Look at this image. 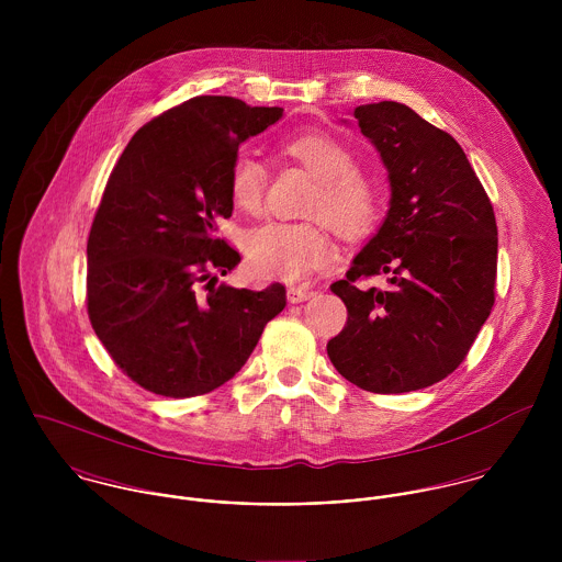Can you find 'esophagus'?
Segmentation results:
<instances>
[{
    "label": "esophagus",
    "mask_w": 562,
    "mask_h": 562,
    "mask_svg": "<svg viewBox=\"0 0 562 562\" xmlns=\"http://www.w3.org/2000/svg\"><path fill=\"white\" fill-rule=\"evenodd\" d=\"M316 292L312 288H305V285H292L288 288V301L290 303H305L314 296Z\"/></svg>",
    "instance_id": "obj_1"
}]
</instances>
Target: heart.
<instances>
[{
    "mask_svg": "<svg viewBox=\"0 0 562 562\" xmlns=\"http://www.w3.org/2000/svg\"><path fill=\"white\" fill-rule=\"evenodd\" d=\"M283 151L318 179L307 207L310 216H321L344 238L366 236L374 227L381 212L379 188L355 170V156L344 143L322 132H305L288 138ZM263 190V164L250 154H238L229 170L232 203L246 214H257ZM241 248L250 274L288 283L305 281L335 257V246L322 223L272 221L250 229Z\"/></svg>",
    "mask_w": 562,
    "mask_h": 562,
    "instance_id": "b5f03b06",
    "label": "heart"
}]
</instances>
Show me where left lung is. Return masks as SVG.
<instances>
[{
    "label": "left lung",
    "mask_w": 562,
    "mask_h": 562,
    "mask_svg": "<svg viewBox=\"0 0 562 562\" xmlns=\"http://www.w3.org/2000/svg\"><path fill=\"white\" fill-rule=\"evenodd\" d=\"M352 116L379 151L392 194L379 232L355 255L346 279L330 285L348 321L326 352L366 392H415L461 366L491 314L495 216L450 134L398 101L357 105ZM372 273H387L391 288L353 285Z\"/></svg>",
    "instance_id": "1"
}]
</instances>
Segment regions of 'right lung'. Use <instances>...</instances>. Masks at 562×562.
<instances>
[{"label":"right lung","mask_w":562,"mask_h":562,"mask_svg":"<svg viewBox=\"0 0 562 562\" xmlns=\"http://www.w3.org/2000/svg\"><path fill=\"white\" fill-rule=\"evenodd\" d=\"M283 116L201 94L140 127L116 161L88 236V318L140 387L190 398L240 372L285 288L221 283L240 252L216 238L229 218L241 143Z\"/></svg>","instance_id":"obj_1"}]
</instances>
